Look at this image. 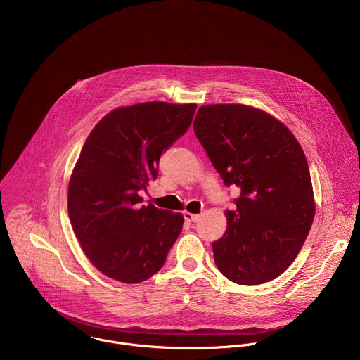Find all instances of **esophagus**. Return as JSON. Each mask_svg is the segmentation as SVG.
<instances>
[{"label":"esophagus","mask_w":360,"mask_h":360,"mask_svg":"<svg viewBox=\"0 0 360 360\" xmlns=\"http://www.w3.org/2000/svg\"><path fill=\"white\" fill-rule=\"evenodd\" d=\"M184 219L187 222H197L200 219V215L197 214H191V212H184Z\"/></svg>","instance_id":"esophagus-1"}]
</instances>
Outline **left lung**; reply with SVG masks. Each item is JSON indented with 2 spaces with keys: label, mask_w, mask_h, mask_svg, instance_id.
I'll return each instance as SVG.
<instances>
[{
  "label": "left lung",
  "mask_w": 360,
  "mask_h": 360,
  "mask_svg": "<svg viewBox=\"0 0 360 360\" xmlns=\"http://www.w3.org/2000/svg\"><path fill=\"white\" fill-rule=\"evenodd\" d=\"M194 132L226 187L240 195L228 226L212 242L218 270L238 284H263L295 259L311 229L315 204L305 155L290 129L242 104L201 107Z\"/></svg>",
  "instance_id": "8db88e82"
}]
</instances>
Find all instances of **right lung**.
<instances>
[{
    "instance_id": "right-lung-1",
    "label": "right lung",
    "mask_w": 360,
    "mask_h": 360,
    "mask_svg": "<svg viewBox=\"0 0 360 360\" xmlns=\"http://www.w3.org/2000/svg\"><path fill=\"white\" fill-rule=\"evenodd\" d=\"M195 104L150 101L117 108L89 135L69 183L73 231L90 262L121 283L158 273L179 238L180 212L139 205L159 159L191 125Z\"/></svg>"
}]
</instances>
